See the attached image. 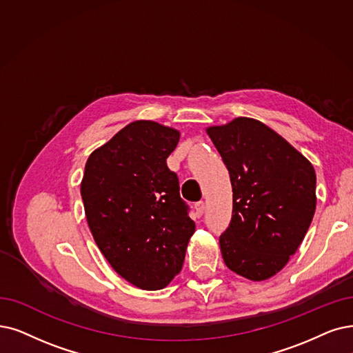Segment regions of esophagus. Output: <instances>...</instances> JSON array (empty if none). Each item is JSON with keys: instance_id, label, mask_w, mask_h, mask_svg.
<instances>
[{"instance_id": "34e87169", "label": "esophagus", "mask_w": 353, "mask_h": 353, "mask_svg": "<svg viewBox=\"0 0 353 353\" xmlns=\"http://www.w3.org/2000/svg\"><path fill=\"white\" fill-rule=\"evenodd\" d=\"M195 211H196V214L199 216H203V213H204V210H205V203L204 201H199V203H195Z\"/></svg>"}]
</instances>
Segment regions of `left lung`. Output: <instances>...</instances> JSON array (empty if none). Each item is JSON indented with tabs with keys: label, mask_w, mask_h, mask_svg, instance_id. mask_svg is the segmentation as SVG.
<instances>
[{
	"label": "left lung",
	"mask_w": 353,
	"mask_h": 353,
	"mask_svg": "<svg viewBox=\"0 0 353 353\" xmlns=\"http://www.w3.org/2000/svg\"><path fill=\"white\" fill-rule=\"evenodd\" d=\"M230 174L233 213L220 236L230 271L250 281L278 274L297 252L316 211V172L304 154L259 120L207 128Z\"/></svg>",
	"instance_id": "1"
}]
</instances>
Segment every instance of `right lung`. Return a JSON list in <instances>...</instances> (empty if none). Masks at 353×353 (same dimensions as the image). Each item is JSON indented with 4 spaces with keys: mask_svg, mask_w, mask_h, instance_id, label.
Here are the masks:
<instances>
[{
    "mask_svg": "<svg viewBox=\"0 0 353 353\" xmlns=\"http://www.w3.org/2000/svg\"><path fill=\"white\" fill-rule=\"evenodd\" d=\"M179 132L157 121L125 125L87 161L81 195L90 230L112 270L140 290H162L195 232L166 158Z\"/></svg>",
    "mask_w": 353,
    "mask_h": 353,
    "instance_id": "1",
    "label": "right lung"
}]
</instances>
